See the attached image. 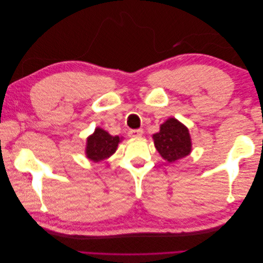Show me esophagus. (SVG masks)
<instances>
[{"instance_id": "esophagus-1", "label": "esophagus", "mask_w": 263, "mask_h": 263, "mask_svg": "<svg viewBox=\"0 0 263 263\" xmlns=\"http://www.w3.org/2000/svg\"><path fill=\"white\" fill-rule=\"evenodd\" d=\"M142 134H144V132H142V129H130V130L128 132V136L132 137V138L141 137Z\"/></svg>"}]
</instances>
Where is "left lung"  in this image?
I'll list each match as a JSON object with an SVG mask.
<instances>
[{
    "label": "left lung",
    "instance_id": "8db88e82",
    "mask_svg": "<svg viewBox=\"0 0 263 263\" xmlns=\"http://www.w3.org/2000/svg\"><path fill=\"white\" fill-rule=\"evenodd\" d=\"M153 138L158 153L168 162H174L189 156L192 150L187 127L173 117L160 125V130Z\"/></svg>",
    "mask_w": 263,
    "mask_h": 263
}]
</instances>
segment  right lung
<instances>
[{
    "label": "right lung",
    "mask_w": 263,
    "mask_h": 263,
    "mask_svg": "<svg viewBox=\"0 0 263 263\" xmlns=\"http://www.w3.org/2000/svg\"><path fill=\"white\" fill-rule=\"evenodd\" d=\"M119 141L118 136H110L106 130L98 127L86 139V158L94 162L105 160L115 153Z\"/></svg>",
    "instance_id": "right-lung-1"
}]
</instances>
